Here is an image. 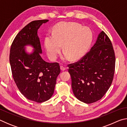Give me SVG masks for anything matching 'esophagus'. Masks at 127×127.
<instances>
[{
	"instance_id": "1",
	"label": "esophagus",
	"mask_w": 127,
	"mask_h": 127,
	"mask_svg": "<svg viewBox=\"0 0 127 127\" xmlns=\"http://www.w3.org/2000/svg\"><path fill=\"white\" fill-rule=\"evenodd\" d=\"M60 68H61V70H62V71H64V70H65V68L62 65L60 66Z\"/></svg>"
}]
</instances>
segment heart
Returning <instances> with one entry per match:
<instances>
[{
    "instance_id": "1",
    "label": "heart",
    "mask_w": 127,
    "mask_h": 127,
    "mask_svg": "<svg viewBox=\"0 0 127 127\" xmlns=\"http://www.w3.org/2000/svg\"><path fill=\"white\" fill-rule=\"evenodd\" d=\"M93 40L91 30L76 22H62L54 27L53 33L48 34L44 39L47 55L54 61L61 50L64 52V61H77L85 55Z\"/></svg>"
}]
</instances>
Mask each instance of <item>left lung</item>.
Instances as JSON below:
<instances>
[{"mask_svg":"<svg viewBox=\"0 0 127 127\" xmlns=\"http://www.w3.org/2000/svg\"><path fill=\"white\" fill-rule=\"evenodd\" d=\"M115 57L112 44L102 31L91 50L81 60L68 65L76 97L91 104L100 100L112 83Z\"/></svg>","mask_w":127,"mask_h":127,"instance_id":"1","label":"left lung"}]
</instances>
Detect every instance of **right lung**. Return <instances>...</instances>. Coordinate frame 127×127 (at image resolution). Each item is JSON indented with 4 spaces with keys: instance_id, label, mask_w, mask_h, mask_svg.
I'll return each mask as SVG.
<instances>
[{
    "instance_id": "obj_1",
    "label": "right lung",
    "mask_w": 127,
    "mask_h": 127,
    "mask_svg": "<svg viewBox=\"0 0 127 127\" xmlns=\"http://www.w3.org/2000/svg\"><path fill=\"white\" fill-rule=\"evenodd\" d=\"M49 20L33 21L19 32L10 47L9 62L14 81L27 99L42 102L53 96L56 80L61 69L58 63H48L41 57L42 54L38 30ZM34 48L31 53L25 47Z\"/></svg>"
}]
</instances>
